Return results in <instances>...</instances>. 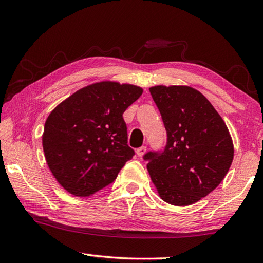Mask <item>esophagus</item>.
<instances>
[{
    "instance_id": "esophagus-1",
    "label": "esophagus",
    "mask_w": 263,
    "mask_h": 263,
    "mask_svg": "<svg viewBox=\"0 0 263 263\" xmlns=\"http://www.w3.org/2000/svg\"><path fill=\"white\" fill-rule=\"evenodd\" d=\"M145 152H146V147H145V146H141V147L136 149V153H137L138 157H142V155L145 154Z\"/></svg>"
}]
</instances>
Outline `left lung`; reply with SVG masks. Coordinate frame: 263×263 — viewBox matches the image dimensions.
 Wrapping results in <instances>:
<instances>
[{"label": "left lung", "mask_w": 263, "mask_h": 263, "mask_svg": "<svg viewBox=\"0 0 263 263\" xmlns=\"http://www.w3.org/2000/svg\"><path fill=\"white\" fill-rule=\"evenodd\" d=\"M167 131L161 154L145 155L158 195L172 205H191L215 190L232 164V137L202 92L189 86L149 88Z\"/></svg>", "instance_id": "1"}]
</instances>
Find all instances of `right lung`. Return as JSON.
<instances>
[{"mask_svg":"<svg viewBox=\"0 0 263 263\" xmlns=\"http://www.w3.org/2000/svg\"><path fill=\"white\" fill-rule=\"evenodd\" d=\"M141 94L135 84L106 80L79 89L51 111L43 149L52 175L66 191L78 197L94 195L132 159L123 114Z\"/></svg>","mask_w":263,"mask_h":263,"instance_id":"1","label":"right lung"}]
</instances>
